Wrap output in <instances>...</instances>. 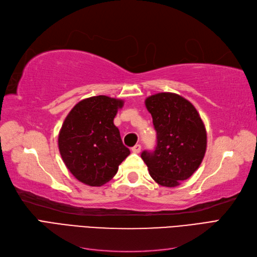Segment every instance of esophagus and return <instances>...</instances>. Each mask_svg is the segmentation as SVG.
<instances>
[{"mask_svg": "<svg viewBox=\"0 0 257 257\" xmlns=\"http://www.w3.org/2000/svg\"><path fill=\"white\" fill-rule=\"evenodd\" d=\"M141 150H142L141 145H136V146L132 148V152H133V153H139V152H141Z\"/></svg>", "mask_w": 257, "mask_h": 257, "instance_id": "1", "label": "esophagus"}]
</instances>
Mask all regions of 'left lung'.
<instances>
[{"label":"left lung","mask_w":257,"mask_h":257,"mask_svg":"<svg viewBox=\"0 0 257 257\" xmlns=\"http://www.w3.org/2000/svg\"><path fill=\"white\" fill-rule=\"evenodd\" d=\"M145 104L157 131V147L144 151L142 159L155 182L175 188L196 172L205 157V124L193 104L176 93H158Z\"/></svg>","instance_id":"obj_1"}]
</instances>
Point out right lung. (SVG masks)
<instances>
[{
    "label": "right lung",
    "instance_id": "right-lung-1",
    "mask_svg": "<svg viewBox=\"0 0 257 257\" xmlns=\"http://www.w3.org/2000/svg\"><path fill=\"white\" fill-rule=\"evenodd\" d=\"M122 99L106 95L80 100L65 118L58 138L67 169L80 182L100 186L110 181L130 155L113 124Z\"/></svg>",
    "mask_w": 257,
    "mask_h": 257
}]
</instances>
